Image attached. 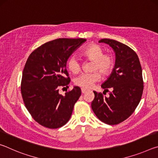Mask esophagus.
Instances as JSON below:
<instances>
[{
    "mask_svg": "<svg viewBox=\"0 0 158 158\" xmlns=\"http://www.w3.org/2000/svg\"><path fill=\"white\" fill-rule=\"evenodd\" d=\"M86 91H87V89H84V88H82V89H81V93H85Z\"/></svg>",
    "mask_w": 158,
    "mask_h": 158,
    "instance_id": "34e87169",
    "label": "esophagus"
}]
</instances>
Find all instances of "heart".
<instances>
[{
    "instance_id": "b5f03b06",
    "label": "heart",
    "mask_w": 158,
    "mask_h": 158,
    "mask_svg": "<svg viewBox=\"0 0 158 158\" xmlns=\"http://www.w3.org/2000/svg\"><path fill=\"white\" fill-rule=\"evenodd\" d=\"M105 49L97 44H92L87 46L82 51L81 54L85 59L92 60V73H83L77 77L74 83L78 86L84 89H90L95 82L100 79L101 72L103 75H107L113 70L114 67V58L110 53H104ZM67 66L69 71L73 74H77L81 69V63L75 56L69 57L67 62ZM99 71L98 72V71Z\"/></svg>"
}]
</instances>
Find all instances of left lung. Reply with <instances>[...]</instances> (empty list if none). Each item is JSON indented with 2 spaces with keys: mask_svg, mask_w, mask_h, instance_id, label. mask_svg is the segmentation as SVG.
I'll list each match as a JSON object with an SVG mask.
<instances>
[{
  "mask_svg": "<svg viewBox=\"0 0 158 158\" xmlns=\"http://www.w3.org/2000/svg\"><path fill=\"white\" fill-rule=\"evenodd\" d=\"M99 42L113 49L116 60L110 76L101 85L105 92L109 89L111 92L106 97L93 91L91 107L102 122L116 125L130 117L139 103L143 90L142 69L137 53L127 45L110 39Z\"/></svg>",
  "mask_w": 158,
  "mask_h": 158,
  "instance_id": "1",
  "label": "left lung"
}]
</instances>
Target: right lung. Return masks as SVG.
I'll use <instances>...</instances> for the list:
<instances>
[{
  "label": "right lung",
  "mask_w": 158,
  "mask_h": 158,
  "mask_svg": "<svg viewBox=\"0 0 158 158\" xmlns=\"http://www.w3.org/2000/svg\"><path fill=\"white\" fill-rule=\"evenodd\" d=\"M85 39L59 38L46 42L32 52L22 73L21 92L26 109L35 121L56 129L70 118L81 89L59 94L60 87L70 81L66 64L69 57Z\"/></svg>",
  "instance_id": "obj_1"
}]
</instances>
